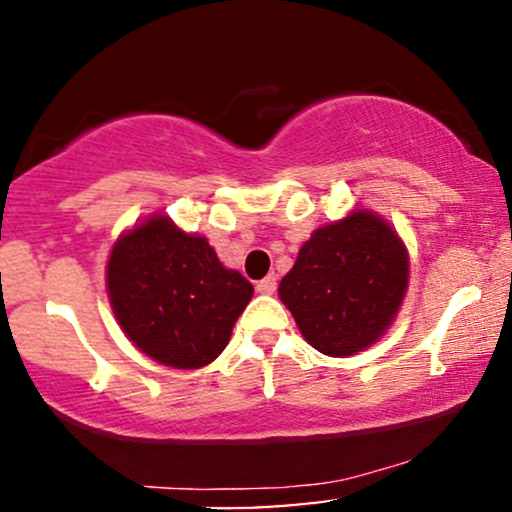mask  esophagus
<instances>
[{"label":"esophagus","instance_id":"1","mask_svg":"<svg viewBox=\"0 0 512 512\" xmlns=\"http://www.w3.org/2000/svg\"><path fill=\"white\" fill-rule=\"evenodd\" d=\"M255 289L260 291V293H264V296H272V293L276 291V276H274V274L264 276V279L257 281V284H255Z\"/></svg>","mask_w":512,"mask_h":512}]
</instances>
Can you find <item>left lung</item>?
<instances>
[{
	"mask_svg": "<svg viewBox=\"0 0 512 512\" xmlns=\"http://www.w3.org/2000/svg\"><path fill=\"white\" fill-rule=\"evenodd\" d=\"M409 255L390 223L366 209L305 240L279 298L325 356H354L387 332L404 301Z\"/></svg>",
	"mask_w": 512,
	"mask_h": 512,
	"instance_id": "left-lung-1",
	"label": "left lung"
}]
</instances>
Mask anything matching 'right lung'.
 Instances as JSON below:
<instances>
[{"label": "right lung", "mask_w": 512, "mask_h": 512, "mask_svg": "<svg viewBox=\"0 0 512 512\" xmlns=\"http://www.w3.org/2000/svg\"><path fill=\"white\" fill-rule=\"evenodd\" d=\"M108 298L139 351L163 366L192 370L226 349L252 284L223 267L207 238L158 214L117 238Z\"/></svg>", "instance_id": "1"}]
</instances>
